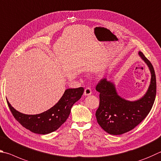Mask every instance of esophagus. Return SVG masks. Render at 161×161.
Returning <instances> with one entry per match:
<instances>
[{
  "label": "esophagus",
  "instance_id": "obj_1",
  "mask_svg": "<svg viewBox=\"0 0 161 161\" xmlns=\"http://www.w3.org/2000/svg\"><path fill=\"white\" fill-rule=\"evenodd\" d=\"M92 93V90L91 89V88H86L84 91V95H90Z\"/></svg>",
  "mask_w": 161,
  "mask_h": 161
}]
</instances>
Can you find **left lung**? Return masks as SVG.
<instances>
[{
    "label": "left lung",
    "mask_w": 161,
    "mask_h": 161,
    "mask_svg": "<svg viewBox=\"0 0 161 161\" xmlns=\"http://www.w3.org/2000/svg\"><path fill=\"white\" fill-rule=\"evenodd\" d=\"M139 55L149 67L151 83L142 99L134 102L125 100L117 95L114 86L107 79L98 82L96 91L100 92V104L95 116L97 123L112 135H120L134 129L145 119L153 105L156 95V78L153 66L144 54Z\"/></svg>",
    "instance_id": "obj_1"
}]
</instances>
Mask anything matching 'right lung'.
<instances>
[{
  "instance_id": "add662e5",
  "label": "right lung",
  "mask_w": 161,
  "mask_h": 161,
  "mask_svg": "<svg viewBox=\"0 0 161 161\" xmlns=\"http://www.w3.org/2000/svg\"><path fill=\"white\" fill-rule=\"evenodd\" d=\"M84 88H69L65 91L63 96L52 108L41 114L28 115L14 109L7 100L11 113L23 127L33 133L47 134L60 127L69 117L73 104L80 99Z\"/></svg>"
}]
</instances>
